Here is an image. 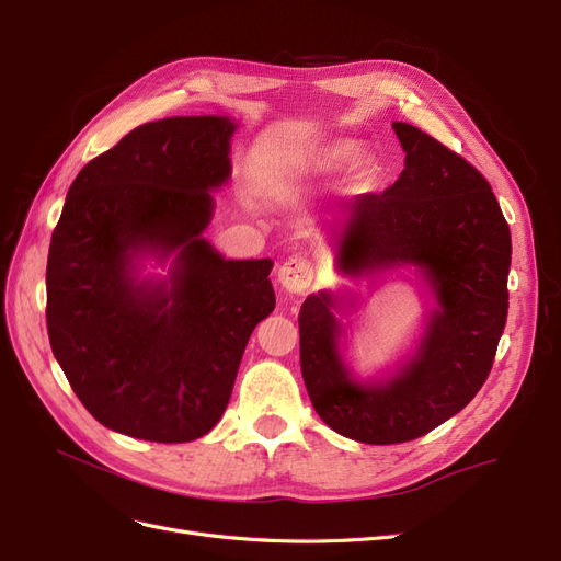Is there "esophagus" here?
I'll return each mask as SVG.
<instances>
[{"label":"esophagus","mask_w":561,"mask_h":561,"mask_svg":"<svg viewBox=\"0 0 561 561\" xmlns=\"http://www.w3.org/2000/svg\"><path fill=\"white\" fill-rule=\"evenodd\" d=\"M277 275L288 294H305L314 282V263L305 256H291L279 265Z\"/></svg>","instance_id":"34e87169"}]
</instances>
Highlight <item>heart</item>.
<instances>
[{"mask_svg": "<svg viewBox=\"0 0 561 561\" xmlns=\"http://www.w3.org/2000/svg\"><path fill=\"white\" fill-rule=\"evenodd\" d=\"M358 154V142L354 140H333L323 145V148L309 152L305 159L298 163V173H333L342 169L344 163L354 161ZM358 178L367 175L365 165H358L356 169Z\"/></svg>", "mask_w": 561, "mask_h": 561, "instance_id": "obj_1", "label": "heart"}]
</instances>
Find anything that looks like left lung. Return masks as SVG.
<instances>
[{"label":"left lung","mask_w":561,"mask_h":561,"mask_svg":"<svg viewBox=\"0 0 561 561\" xmlns=\"http://www.w3.org/2000/svg\"><path fill=\"white\" fill-rule=\"evenodd\" d=\"M404 171L381 194L344 203L337 265L346 275L411 263L437 298L419 351L386 383L351 379L335 296L300 307V369L321 421L363 444L419 439L485 383L508 314L511 231L488 180L437 138L396 122Z\"/></svg>","instance_id":"left-lung-1"}]
</instances>
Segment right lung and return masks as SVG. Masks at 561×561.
Returning <instances> with one entry per match:
<instances>
[{
	"instance_id": "right-lung-1",
	"label": "right lung",
	"mask_w": 561,
	"mask_h": 561,
	"mask_svg": "<svg viewBox=\"0 0 561 561\" xmlns=\"http://www.w3.org/2000/svg\"><path fill=\"white\" fill-rule=\"evenodd\" d=\"M228 117L140 124L69 186L46 270L53 354L92 416L127 437L182 444L231 400L249 335L275 309L273 261H226L201 233L231 175ZM176 254L163 283L135 259Z\"/></svg>"
}]
</instances>
